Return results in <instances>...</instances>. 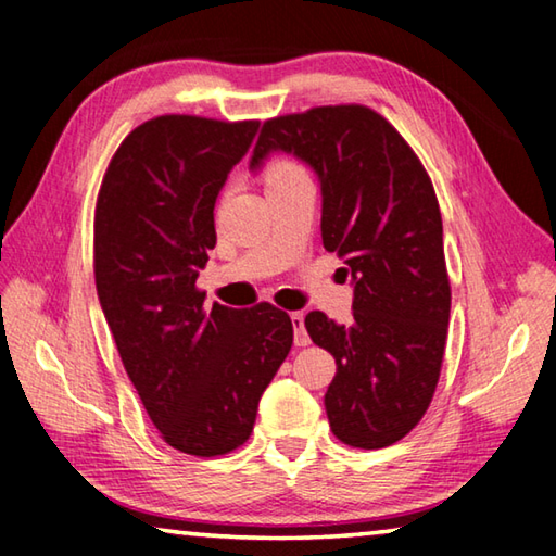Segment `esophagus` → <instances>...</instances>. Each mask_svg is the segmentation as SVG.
Here are the masks:
<instances>
[{
    "label": "esophagus",
    "instance_id": "obj_1",
    "mask_svg": "<svg viewBox=\"0 0 556 556\" xmlns=\"http://www.w3.org/2000/svg\"><path fill=\"white\" fill-rule=\"evenodd\" d=\"M291 326H294V343L299 348H304V345L312 343V338H308L306 326H304V314H301V312L291 314Z\"/></svg>",
    "mask_w": 556,
    "mask_h": 556
}]
</instances>
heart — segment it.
<instances>
[{
	"mask_svg": "<svg viewBox=\"0 0 556 556\" xmlns=\"http://www.w3.org/2000/svg\"><path fill=\"white\" fill-rule=\"evenodd\" d=\"M296 172H301V168L294 162H289V159H277V162H271L267 168V181H275V178H285Z\"/></svg>",
	"mask_w": 556,
	"mask_h": 556,
	"instance_id": "heart-1",
	"label": "heart"
}]
</instances>
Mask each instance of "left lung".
Instances as JSON below:
<instances>
[{
  "instance_id": "1",
  "label": "left lung",
  "mask_w": 556,
  "mask_h": 556,
  "mask_svg": "<svg viewBox=\"0 0 556 556\" xmlns=\"http://www.w3.org/2000/svg\"><path fill=\"white\" fill-rule=\"evenodd\" d=\"M294 154L321 184V238L353 281V324L306 316L336 357L324 397L333 434L355 448L407 437L434 397L451 287L439 201L425 166L388 119L365 105H328L267 119L252 172Z\"/></svg>"
}]
</instances>
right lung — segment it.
Here are the masks:
<instances>
[{
  "mask_svg": "<svg viewBox=\"0 0 556 556\" xmlns=\"http://www.w3.org/2000/svg\"><path fill=\"white\" fill-rule=\"evenodd\" d=\"M260 122L162 115L112 156L96 208V287L122 365L168 446L223 456L255 427L291 351L277 306L230 308L195 287L215 248L213 208Z\"/></svg>",
  "mask_w": 556,
  "mask_h": 556,
  "instance_id": "1",
  "label": "right lung"
}]
</instances>
